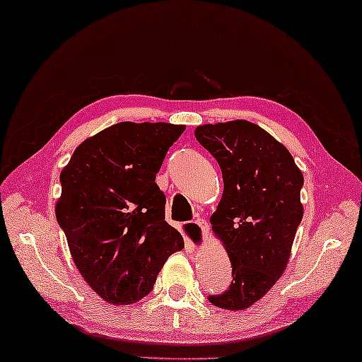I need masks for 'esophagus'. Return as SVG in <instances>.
Here are the masks:
<instances>
[{"instance_id": "esophagus-1", "label": "esophagus", "mask_w": 362, "mask_h": 362, "mask_svg": "<svg viewBox=\"0 0 362 362\" xmlns=\"http://www.w3.org/2000/svg\"><path fill=\"white\" fill-rule=\"evenodd\" d=\"M196 225L200 228V231H202L204 243H207L209 241V236H210V225L204 218H197L196 220Z\"/></svg>"}]
</instances>
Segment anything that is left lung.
Returning a JSON list of instances; mask_svg holds the SVG:
<instances>
[{"label": "left lung", "mask_w": 362, "mask_h": 362, "mask_svg": "<svg viewBox=\"0 0 362 362\" xmlns=\"http://www.w3.org/2000/svg\"><path fill=\"white\" fill-rule=\"evenodd\" d=\"M194 134L223 175V194L210 223L233 267L230 288L209 301L244 310L285 274L303 220L304 177L288 148L251 121L202 124Z\"/></svg>", "instance_id": "obj_1"}]
</instances>
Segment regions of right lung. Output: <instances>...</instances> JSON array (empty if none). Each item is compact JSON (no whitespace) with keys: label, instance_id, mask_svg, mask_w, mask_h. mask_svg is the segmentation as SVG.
I'll return each instance as SVG.
<instances>
[{"label":"right lung","instance_id":"obj_1","mask_svg":"<svg viewBox=\"0 0 362 362\" xmlns=\"http://www.w3.org/2000/svg\"><path fill=\"white\" fill-rule=\"evenodd\" d=\"M186 126L118 123L86 139L59 175L54 214L88 286L115 305L152 291L166 259L185 247L165 221L155 175Z\"/></svg>","mask_w":362,"mask_h":362}]
</instances>
